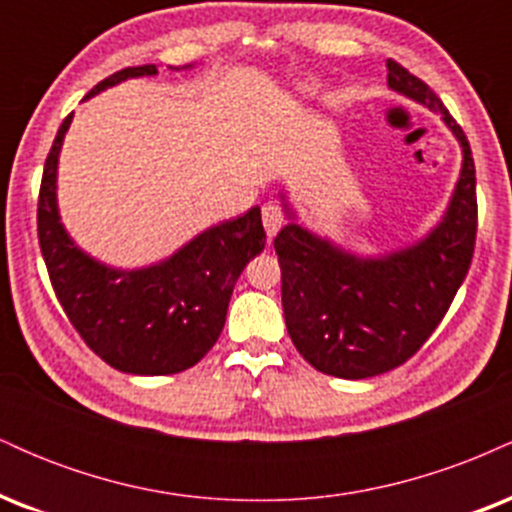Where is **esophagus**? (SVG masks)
<instances>
[{
    "instance_id": "34e87169",
    "label": "esophagus",
    "mask_w": 512,
    "mask_h": 512,
    "mask_svg": "<svg viewBox=\"0 0 512 512\" xmlns=\"http://www.w3.org/2000/svg\"><path fill=\"white\" fill-rule=\"evenodd\" d=\"M262 223L269 240H272L276 233H279V228L284 226V209H281L276 202H267L262 207Z\"/></svg>"
}]
</instances>
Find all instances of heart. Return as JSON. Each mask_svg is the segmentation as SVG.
Returning a JSON list of instances; mask_svg holds the SVG:
<instances>
[{
	"label": "heart",
	"mask_w": 512,
	"mask_h": 512,
	"mask_svg": "<svg viewBox=\"0 0 512 512\" xmlns=\"http://www.w3.org/2000/svg\"><path fill=\"white\" fill-rule=\"evenodd\" d=\"M301 91H305V93H310V91H313V86H310V84H303V86H301Z\"/></svg>",
	"instance_id": "1"
}]
</instances>
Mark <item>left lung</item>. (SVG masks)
Here are the masks:
<instances>
[{
  "label": "left lung",
  "mask_w": 512,
  "mask_h": 512,
  "mask_svg": "<svg viewBox=\"0 0 512 512\" xmlns=\"http://www.w3.org/2000/svg\"><path fill=\"white\" fill-rule=\"evenodd\" d=\"M387 86L443 115L462 146V173L443 221L411 248L380 257L351 255L296 221L274 238L293 346L315 370L346 380L387 373L424 346L462 286L477 240V175L462 127L395 60H387Z\"/></svg>",
  "instance_id": "1"
}]
</instances>
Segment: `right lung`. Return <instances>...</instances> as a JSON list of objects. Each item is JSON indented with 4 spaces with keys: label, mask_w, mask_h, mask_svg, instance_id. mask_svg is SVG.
<instances>
[{
    "label": "right lung",
    "mask_w": 512,
    "mask_h": 512,
    "mask_svg": "<svg viewBox=\"0 0 512 512\" xmlns=\"http://www.w3.org/2000/svg\"><path fill=\"white\" fill-rule=\"evenodd\" d=\"M154 74L156 64L120 69L86 98ZM69 125L72 115L57 129L38 197V243L57 301L88 349L122 373L173 375L192 368L216 344L240 272L267 243L260 207L207 228L151 267H105L76 248L57 211V158Z\"/></svg>",
    "instance_id": "1"
}]
</instances>
